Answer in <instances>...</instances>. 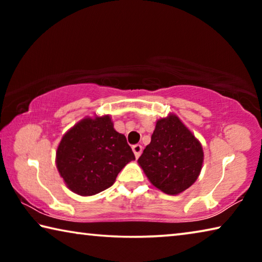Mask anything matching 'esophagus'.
I'll return each instance as SVG.
<instances>
[{
    "instance_id": "1",
    "label": "esophagus",
    "mask_w": 262,
    "mask_h": 262,
    "mask_svg": "<svg viewBox=\"0 0 262 262\" xmlns=\"http://www.w3.org/2000/svg\"><path fill=\"white\" fill-rule=\"evenodd\" d=\"M133 152H134L136 158H139L141 156V154H142V145L141 144L133 145Z\"/></svg>"
}]
</instances>
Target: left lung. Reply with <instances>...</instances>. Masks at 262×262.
Wrapping results in <instances>:
<instances>
[{"label":"left lung","instance_id":"left-lung-1","mask_svg":"<svg viewBox=\"0 0 262 262\" xmlns=\"http://www.w3.org/2000/svg\"><path fill=\"white\" fill-rule=\"evenodd\" d=\"M203 157L200 141L176 114L170 113L156 121L151 142L137 163L155 187L168 195H178L199 178Z\"/></svg>","mask_w":262,"mask_h":262}]
</instances>
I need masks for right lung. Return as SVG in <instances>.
Listing matches in <instances>:
<instances>
[{
    "instance_id": "1",
    "label": "right lung",
    "mask_w": 262,
    "mask_h": 262,
    "mask_svg": "<svg viewBox=\"0 0 262 262\" xmlns=\"http://www.w3.org/2000/svg\"><path fill=\"white\" fill-rule=\"evenodd\" d=\"M135 156L111 115L85 117L62 136L55 163L64 184L82 196L103 192Z\"/></svg>"
}]
</instances>
